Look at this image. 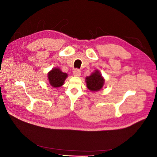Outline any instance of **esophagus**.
Segmentation results:
<instances>
[{
    "label": "esophagus",
    "instance_id": "esophagus-1",
    "mask_svg": "<svg viewBox=\"0 0 157 157\" xmlns=\"http://www.w3.org/2000/svg\"><path fill=\"white\" fill-rule=\"evenodd\" d=\"M81 74V71L78 69H76L73 71V75L77 76V77H79V76Z\"/></svg>",
    "mask_w": 157,
    "mask_h": 157
}]
</instances>
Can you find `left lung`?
<instances>
[{
	"mask_svg": "<svg viewBox=\"0 0 157 157\" xmlns=\"http://www.w3.org/2000/svg\"><path fill=\"white\" fill-rule=\"evenodd\" d=\"M87 88L91 91H98L104 84V79L98 71L86 78Z\"/></svg>",
	"mask_w": 157,
	"mask_h": 157,
	"instance_id": "left-lung-1",
	"label": "left lung"
}]
</instances>
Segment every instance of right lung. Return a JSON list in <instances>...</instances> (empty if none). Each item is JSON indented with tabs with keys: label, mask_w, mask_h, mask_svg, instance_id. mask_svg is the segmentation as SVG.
<instances>
[{
	"label": "right lung",
	"mask_w": 157,
	"mask_h": 157,
	"mask_svg": "<svg viewBox=\"0 0 157 157\" xmlns=\"http://www.w3.org/2000/svg\"><path fill=\"white\" fill-rule=\"evenodd\" d=\"M67 77V73H63L62 71L58 68L53 69L48 74L50 84L54 88H58L62 86Z\"/></svg>",
	"instance_id": "obj_1"
}]
</instances>
